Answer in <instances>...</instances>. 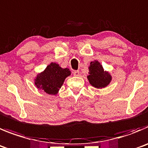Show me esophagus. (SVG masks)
<instances>
[{"instance_id": "1", "label": "esophagus", "mask_w": 148, "mask_h": 148, "mask_svg": "<svg viewBox=\"0 0 148 148\" xmlns=\"http://www.w3.org/2000/svg\"><path fill=\"white\" fill-rule=\"evenodd\" d=\"M80 74V72L78 70H75V71L73 72V75H75V76H78Z\"/></svg>"}]
</instances>
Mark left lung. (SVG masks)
Masks as SVG:
<instances>
[{
  "mask_svg": "<svg viewBox=\"0 0 148 148\" xmlns=\"http://www.w3.org/2000/svg\"><path fill=\"white\" fill-rule=\"evenodd\" d=\"M89 69V75L87 78L91 85L96 88H103L110 83L112 79L111 75L104 71L101 64L97 61L91 62Z\"/></svg>",
  "mask_w": 148,
  "mask_h": 148,
  "instance_id": "obj_1",
  "label": "left lung"
}]
</instances>
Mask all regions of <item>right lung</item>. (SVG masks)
<instances>
[{
    "instance_id": "add662e5",
    "label": "right lung",
    "mask_w": 148,
    "mask_h": 148,
    "mask_svg": "<svg viewBox=\"0 0 148 148\" xmlns=\"http://www.w3.org/2000/svg\"><path fill=\"white\" fill-rule=\"evenodd\" d=\"M70 75L69 69H62L58 64L51 63L42 73L37 75L35 84L47 94L56 95L63 84L65 78Z\"/></svg>"
}]
</instances>
